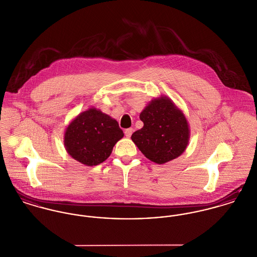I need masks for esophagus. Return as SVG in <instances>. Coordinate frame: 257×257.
<instances>
[{
	"mask_svg": "<svg viewBox=\"0 0 257 257\" xmlns=\"http://www.w3.org/2000/svg\"><path fill=\"white\" fill-rule=\"evenodd\" d=\"M133 131H134V130H133L132 128H128V129H126V130H125V132H124V133H125V136H126L127 138H130V137H131V135L133 134Z\"/></svg>",
	"mask_w": 257,
	"mask_h": 257,
	"instance_id": "34e87169",
	"label": "esophagus"
}]
</instances>
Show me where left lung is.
Here are the masks:
<instances>
[{
  "instance_id": "1",
  "label": "left lung",
  "mask_w": 257,
  "mask_h": 257,
  "mask_svg": "<svg viewBox=\"0 0 257 257\" xmlns=\"http://www.w3.org/2000/svg\"><path fill=\"white\" fill-rule=\"evenodd\" d=\"M140 119L144 127L134 132L131 139L146 158L163 164L185 152L190 139L189 124L169 98L153 99L141 112Z\"/></svg>"
}]
</instances>
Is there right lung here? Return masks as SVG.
<instances>
[{
	"mask_svg": "<svg viewBox=\"0 0 257 257\" xmlns=\"http://www.w3.org/2000/svg\"><path fill=\"white\" fill-rule=\"evenodd\" d=\"M123 136L115 119L91 107L69 123L64 133V146L71 158L93 166L108 158Z\"/></svg>",
	"mask_w": 257,
	"mask_h": 257,
	"instance_id": "obj_1",
	"label": "right lung"
}]
</instances>
